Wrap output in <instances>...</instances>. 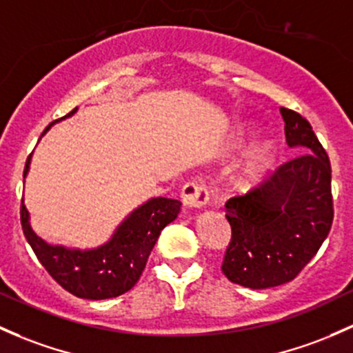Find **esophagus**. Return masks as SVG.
<instances>
[{
  "mask_svg": "<svg viewBox=\"0 0 353 353\" xmlns=\"http://www.w3.org/2000/svg\"><path fill=\"white\" fill-rule=\"evenodd\" d=\"M181 199H183L184 206L196 210V208H203L210 201V192H208L206 184L199 183V181H191L181 191Z\"/></svg>",
  "mask_w": 353,
  "mask_h": 353,
  "instance_id": "1",
  "label": "esophagus"
}]
</instances>
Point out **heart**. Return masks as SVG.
I'll return each instance as SVG.
<instances>
[{
    "instance_id": "b5f03b06",
    "label": "heart",
    "mask_w": 353,
    "mask_h": 353,
    "mask_svg": "<svg viewBox=\"0 0 353 353\" xmlns=\"http://www.w3.org/2000/svg\"><path fill=\"white\" fill-rule=\"evenodd\" d=\"M276 159V150L270 143L257 147L250 155H248L247 162L243 165V177L245 181H257L270 169Z\"/></svg>"
}]
</instances>
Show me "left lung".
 <instances>
[{
  "label": "left lung",
  "instance_id": "obj_1",
  "mask_svg": "<svg viewBox=\"0 0 353 353\" xmlns=\"http://www.w3.org/2000/svg\"><path fill=\"white\" fill-rule=\"evenodd\" d=\"M285 142L301 154L225 203L232 239L221 270L250 289L291 283L316 255L333 223L332 164L310 121L281 108Z\"/></svg>",
  "mask_w": 353,
  "mask_h": 353
}]
</instances>
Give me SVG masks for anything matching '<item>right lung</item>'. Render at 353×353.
<instances>
[{
	"instance_id": "add662e5",
	"label": "right lung",
	"mask_w": 353,
	"mask_h": 353,
	"mask_svg": "<svg viewBox=\"0 0 353 353\" xmlns=\"http://www.w3.org/2000/svg\"><path fill=\"white\" fill-rule=\"evenodd\" d=\"M74 111L76 108L69 114ZM28 164L30 157L25 164L23 177L27 176ZM179 210L181 201L177 199H150L130 214L108 243L84 252L52 247L37 236L30 228L28 211L23 201L20 206V221L33 254L55 283L77 298L108 299L125 294L139 283L159 235L170 221L176 220Z\"/></svg>"
}]
</instances>
